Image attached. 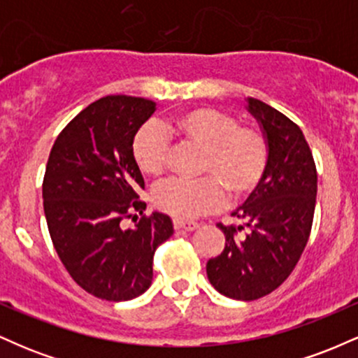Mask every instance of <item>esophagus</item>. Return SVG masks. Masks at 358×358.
<instances>
[{
    "mask_svg": "<svg viewBox=\"0 0 358 358\" xmlns=\"http://www.w3.org/2000/svg\"><path fill=\"white\" fill-rule=\"evenodd\" d=\"M175 229H183V231H195L199 229V222L193 220H182V219H173Z\"/></svg>",
    "mask_w": 358,
    "mask_h": 358,
    "instance_id": "esophagus-1",
    "label": "esophagus"
}]
</instances>
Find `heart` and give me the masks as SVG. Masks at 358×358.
Masks as SVG:
<instances>
[{
  "label": "heart",
  "instance_id": "b5f03b06",
  "mask_svg": "<svg viewBox=\"0 0 358 358\" xmlns=\"http://www.w3.org/2000/svg\"><path fill=\"white\" fill-rule=\"evenodd\" d=\"M168 129L183 143L202 148L199 180H168L155 188L156 207L176 219H193L237 203L257 190L266 173L269 146L257 126L239 124L225 110L195 108L171 119ZM133 158L143 173L159 176L170 158V139L159 126L143 124L133 138Z\"/></svg>",
  "mask_w": 358,
  "mask_h": 358
}]
</instances>
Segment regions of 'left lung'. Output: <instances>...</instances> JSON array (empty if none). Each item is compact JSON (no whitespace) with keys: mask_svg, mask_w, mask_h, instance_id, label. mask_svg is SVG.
<instances>
[{"mask_svg":"<svg viewBox=\"0 0 358 358\" xmlns=\"http://www.w3.org/2000/svg\"><path fill=\"white\" fill-rule=\"evenodd\" d=\"M248 110L268 139V168L257 190L232 212L249 232L237 236L244 225L217 224L225 248L207 262L210 285L241 301L273 293L293 273L311 232L318 180L313 155L298 124L252 97Z\"/></svg>","mask_w":358,"mask_h":358,"instance_id":"8db88e82","label":"left lung"}]
</instances>
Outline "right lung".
Wrapping results in <instances>:
<instances>
[{
	"label": "right lung",
	"instance_id": "1",
	"mask_svg": "<svg viewBox=\"0 0 358 358\" xmlns=\"http://www.w3.org/2000/svg\"><path fill=\"white\" fill-rule=\"evenodd\" d=\"M150 99L108 96L62 129L43 176V210L53 248L73 281L92 296L127 301L153 281V256L170 239L165 213L143 215L133 229L121 220L146 208L133 158V138L155 113ZM136 217V215H134Z\"/></svg>",
	"mask_w": 358,
	"mask_h": 358
}]
</instances>
